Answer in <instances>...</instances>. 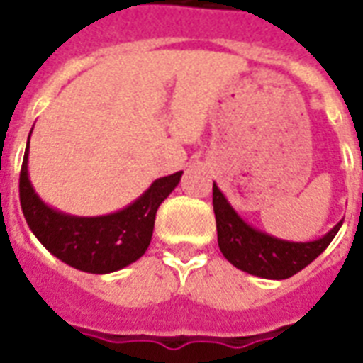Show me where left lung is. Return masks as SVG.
Instances as JSON below:
<instances>
[{
	"instance_id": "left-lung-1",
	"label": "left lung",
	"mask_w": 363,
	"mask_h": 363,
	"mask_svg": "<svg viewBox=\"0 0 363 363\" xmlns=\"http://www.w3.org/2000/svg\"><path fill=\"white\" fill-rule=\"evenodd\" d=\"M213 209L218 247L224 258L245 273L273 281L288 279L307 267L326 250L332 239L337 235L339 228L343 226V220H339L326 235L315 241L298 242L273 238L242 220L226 196L220 192V188L216 186V182H213Z\"/></svg>"
}]
</instances>
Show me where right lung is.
<instances>
[{
    "instance_id": "obj_1",
    "label": "right lung",
    "mask_w": 363,
    "mask_h": 363,
    "mask_svg": "<svg viewBox=\"0 0 363 363\" xmlns=\"http://www.w3.org/2000/svg\"><path fill=\"white\" fill-rule=\"evenodd\" d=\"M28 154L30 137L20 169V205L28 226L64 264L96 275L124 269L147 252L156 211L182 177V171L160 177L133 203L111 215L75 216L54 209L37 196L28 175Z\"/></svg>"
}]
</instances>
